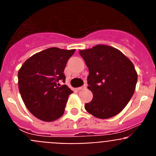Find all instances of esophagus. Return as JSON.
Segmentation results:
<instances>
[{
	"label": "esophagus",
	"mask_w": 156,
	"mask_h": 156,
	"mask_svg": "<svg viewBox=\"0 0 156 156\" xmlns=\"http://www.w3.org/2000/svg\"><path fill=\"white\" fill-rule=\"evenodd\" d=\"M87 87V85H83V86L82 87H80L77 88V90H83V89H85V88Z\"/></svg>",
	"instance_id": "1"
}]
</instances>
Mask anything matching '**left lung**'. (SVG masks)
Returning <instances> with one entry per match:
<instances>
[{
	"label": "left lung",
	"instance_id": "1",
	"mask_svg": "<svg viewBox=\"0 0 156 156\" xmlns=\"http://www.w3.org/2000/svg\"><path fill=\"white\" fill-rule=\"evenodd\" d=\"M79 52L89 69L87 88L93 93L85 109L98 119L115 116L134 93L137 81L134 66L120 51L108 45L98 44Z\"/></svg>",
	"mask_w": 156,
	"mask_h": 156
}]
</instances>
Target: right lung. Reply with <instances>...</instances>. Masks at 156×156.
<instances>
[{"label":"right lung","instance_id":"right-lung-1","mask_svg":"<svg viewBox=\"0 0 156 156\" xmlns=\"http://www.w3.org/2000/svg\"><path fill=\"white\" fill-rule=\"evenodd\" d=\"M75 49L50 48L35 54L23 63L18 73V84L27 108L45 122L58 119L64 114L73 90L65 82L64 69Z\"/></svg>","mask_w":156,"mask_h":156}]
</instances>
